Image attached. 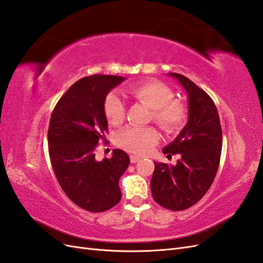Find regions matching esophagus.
Instances as JSON below:
<instances>
[{
    "label": "esophagus",
    "mask_w": 263,
    "mask_h": 263,
    "mask_svg": "<svg viewBox=\"0 0 263 263\" xmlns=\"http://www.w3.org/2000/svg\"><path fill=\"white\" fill-rule=\"evenodd\" d=\"M140 160H141V158H139V157H137V156H131V157H130L131 163H137L138 161H140Z\"/></svg>",
    "instance_id": "esophagus-1"
}]
</instances>
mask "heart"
Listing matches in <instances>:
<instances>
[{"instance_id":"1","label":"heart","mask_w":263,"mask_h":263,"mask_svg":"<svg viewBox=\"0 0 263 263\" xmlns=\"http://www.w3.org/2000/svg\"><path fill=\"white\" fill-rule=\"evenodd\" d=\"M129 93L139 102L151 109L150 120L166 133H178L183 129L189 109L181 100L173 99L174 93L166 84L157 80L146 81L129 87ZM105 118L112 125L122 124L125 118V106L117 94H107L104 100ZM159 133L152 126H129L121 131L117 142L122 149L145 154L158 142Z\"/></svg>"}]
</instances>
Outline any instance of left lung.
I'll use <instances>...</instances> for the list:
<instances>
[{"label":"left lung","mask_w":263,"mask_h":263,"mask_svg":"<svg viewBox=\"0 0 263 263\" xmlns=\"http://www.w3.org/2000/svg\"><path fill=\"white\" fill-rule=\"evenodd\" d=\"M184 87L189 98V120L163 153L179 154L174 165L154 162L151 192L158 204L182 211L196 204L210 189L220 164L222 130L213 100L191 80L169 73Z\"/></svg>","instance_id":"1"}]
</instances>
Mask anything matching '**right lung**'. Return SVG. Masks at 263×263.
<instances>
[{
    "label": "right lung",
    "mask_w": 263,
    "mask_h": 263,
    "mask_svg": "<svg viewBox=\"0 0 263 263\" xmlns=\"http://www.w3.org/2000/svg\"><path fill=\"white\" fill-rule=\"evenodd\" d=\"M124 78L94 74L77 81L52 112L48 131L49 154L59 184L73 203L90 212H103L121 200L119 180L130 158L114 149L112 158L96 160L105 140L104 100Z\"/></svg>",
    "instance_id": "add662e5"
}]
</instances>
